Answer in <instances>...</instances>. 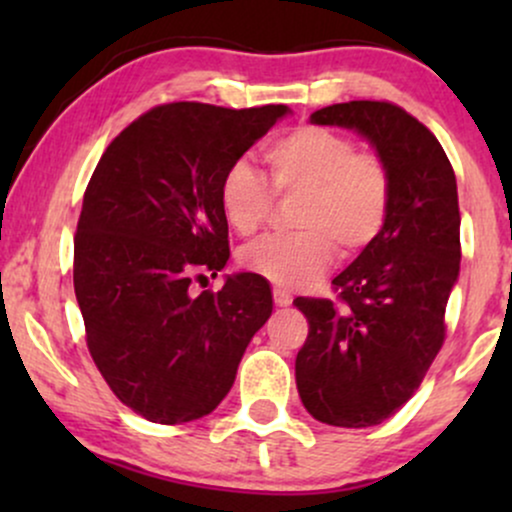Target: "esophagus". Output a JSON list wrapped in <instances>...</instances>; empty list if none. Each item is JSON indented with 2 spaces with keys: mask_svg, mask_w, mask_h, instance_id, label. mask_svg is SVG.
I'll list each match as a JSON object with an SVG mask.
<instances>
[{
  "mask_svg": "<svg viewBox=\"0 0 512 512\" xmlns=\"http://www.w3.org/2000/svg\"><path fill=\"white\" fill-rule=\"evenodd\" d=\"M274 303L279 305V308H289V305L293 303V298H291L289 293H286V291H281V289H274Z\"/></svg>",
  "mask_w": 512,
  "mask_h": 512,
  "instance_id": "1",
  "label": "esophagus"
}]
</instances>
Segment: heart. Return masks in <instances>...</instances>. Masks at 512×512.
Masks as SVG:
<instances>
[{"label": "heart", "mask_w": 512, "mask_h": 512, "mask_svg": "<svg viewBox=\"0 0 512 512\" xmlns=\"http://www.w3.org/2000/svg\"><path fill=\"white\" fill-rule=\"evenodd\" d=\"M276 192L303 195L296 236H267L240 252L248 272L286 291L313 286L334 262L366 250L383 231L392 202L390 170L378 156L358 154L356 144L327 127L291 129L264 149ZM223 219L250 236L267 219L272 190L248 161L226 168L219 182Z\"/></svg>", "instance_id": "heart-1"}]
</instances>
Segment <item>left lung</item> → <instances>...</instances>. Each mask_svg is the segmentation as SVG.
<instances>
[{"instance_id": "obj_1", "label": "left lung", "mask_w": 512, "mask_h": 512, "mask_svg": "<svg viewBox=\"0 0 512 512\" xmlns=\"http://www.w3.org/2000/svg\"><path fill=\"white\" fill-rule=\"evenodd\" d=\"M310 122L361 134L390 170L392 202L380 236L334 276L339 303L293 301L310 325L298 395L322 424L378 426L419 390L443 346L462 257L455 173L431 129L392 103H337Z\"/></svg>"}]
</instances>
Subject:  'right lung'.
<instances>
[{
	"label": "right lung",
	"mask_w": 512,
	"mask_h": 512,
	"mask_svg": "<svg viewBox=\"0 0 512 512\" xmlns=\"http://www.w3.org/2000/svg\"><path fill=\"white\" fill-rule=\"evenodd\" d=\"M289 105H158L105 149L74 238V293L98 370L154 424H187L221 404L250 339L272 315L267 279L228 274L219 182Z\"/></svg>",
	"instance_id": "obj_1"
}]
</instances>
